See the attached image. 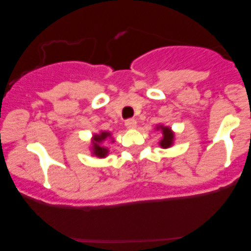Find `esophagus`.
Instances as JSON below:
<instances>
[{
  "instance_id": "obj_1",
  "label": "esophagus",
  "mask_w": 251,
  "mask_h": 251,
  "mask_svg": "<svg viewBox=\"0 0 251 251\" xmlns=\"http://www.w3.org/2000/svg\"><path fill=\"white\" fill-rule=\"evenodd\" d=\"M125 126L129 129L135 128V127H137V120H135V119H127L125 122Z\"/></svg>"
}]
</instances>
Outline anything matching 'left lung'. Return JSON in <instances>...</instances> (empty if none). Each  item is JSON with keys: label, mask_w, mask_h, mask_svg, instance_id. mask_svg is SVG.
<instances>
[{"label": "left lung", "mask_w": 251, "mask_h": 251, "mask_svg": "<svg viewBox=\"0 0 251 251\" xmlns=\"http://www.w3.org/2000/svg\"><path fill=\"white\" fill-rule=\"evenodd\" d=\"M157 129H160L163 133V138L159 142V146H162L163 149H168L170 146H172V144H174V140H175V133L171 131V128L168 127V126L159 125L157 127Z\"/></svg>", "instance_id": "1"}]
</instances>
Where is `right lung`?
<instances>
[{"label":"right lung","instance_id":"1","mask_svg":"<svg viewBox=\"0 0 251 251\" xmlns=\"http://www.w3.org/2000/svg\"><path fill=\"white\" fill-rule=\"evenodd\" d=\"M111 135L112 134L107 131H101L99 134H94L92 138V154L98 158H105L108 153V149L101 146V143L106 139H111Z\"/></svg>","mask_w":251,"mask_h":251}]
</instances>
